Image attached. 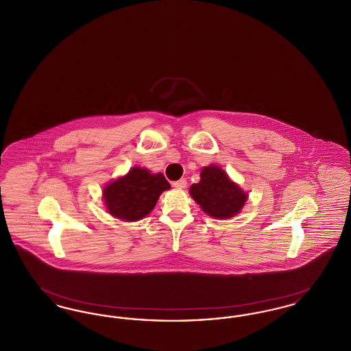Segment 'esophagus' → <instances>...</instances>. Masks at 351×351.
I'll return each mask as SVG.
<instances>
[{"instance_id": "1", "label": "esophagus", "mask_w": 351, "mask_h": 351, "mask_svg": "<svg viewBox=\"0 0 351 351\" xmlns=\"http://www.w3.org/2000/svg\"><path fill=\"white\" fill-rule=\"evenodd\" d=\"M172 185L175 186V188H180V189H183L186 186V180L185 179H180V180H178V182H173Z\"/></svg>"}]
</instances>
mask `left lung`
<instances>
[{
    "label": "left lung",
    "mask_w": 351,
    "mask_h": 351,
    "mask_svg": "<svg viewBox=\"0 0 351 351\" xmlns=\"http://www.w3.org/2000/svg\"><path fill=\"white\" fill-rule=\"evenodd\" d=\"M200 178L199 183L191 185L189 193L208 216L228 219L241 212L249 195L222 168L215 165L204 167Z\"/></svg>",
    "instance_id": "left-lung-1"
}]
</instances>
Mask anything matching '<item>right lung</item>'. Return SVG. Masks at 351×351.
I'll use <instances>...</instances> for the list:
<instances>
[{
  "label": "right lung",
  "instance_id": "right-lung-1",
  "mask_svg": "<svg viewBox=\"0 0 351 351\" xmlns=\"http://www.w3.org/2000/svg\"><path fill=\"white\" fill-rule=\"evenodd\" d=\"M169 188L163 173H151L146 168L133 167L125 176L104 188L102 199L113 217L133 222L146 217L162 192Z\"/></svg>",
  "mask_w": 351,
  "mask_h": 351
}]
</instances>
